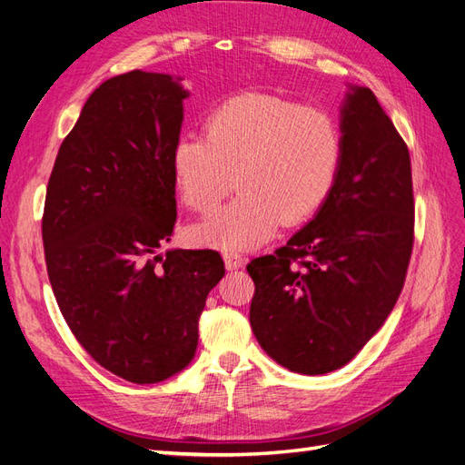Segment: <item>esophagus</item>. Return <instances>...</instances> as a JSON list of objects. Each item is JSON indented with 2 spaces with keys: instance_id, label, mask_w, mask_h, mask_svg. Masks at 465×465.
Segmentation results:
<instances>
[{
  "instance_id": "esophagus-1",
  "label": "esophagus",
  "mask_w": 465,
  "mask_h": 465,
  "mask_svg": "<svg viewBox=\"0 0 465 465\" xmlns=\"http://www.w3.org/2000/svg\"><path fill=\"white\" fill-rule=\"evenodd\" d=\"M242 263H244V260H242V256L241 254H224V267H227L229 272H232V270H238V267H242Z\"/></svg>"
}]
</instances>
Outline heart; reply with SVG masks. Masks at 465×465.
Instances as JSON below:
<instances>
[{
  "label": "heart",
  "mask_w": 465,
  "mask_h": 465,
  "mask_svg": "<svg viewBox=\"0 0 465 465\" xmlns=\"http://www.w3.org/2000/svg\"><path fill=\"white\" fill-rule=\"evenodd\" d=\"M341 163L343 135L330 114L265 93L229 98L205 137L182 135L171 159L182 202L200 213L215 209L236 178L241 193L192 229L195 242L229 252L263 244L279 221L312 219Z\"/></svg>",
  "instance_id": "b5f03b06"
}]
</instances>
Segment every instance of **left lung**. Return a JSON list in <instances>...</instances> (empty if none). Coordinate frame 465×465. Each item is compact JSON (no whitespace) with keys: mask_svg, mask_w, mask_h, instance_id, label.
<instances>
[{"mask_svg":"<svg viewBox=\"0 0 465 465\" xmlns=\"http://www.w3.org/2000/svg\"><path fill=\"white\" fill-rule=\"evenodd\" d=\"M340 116L343 163L330 200L287 246L246 265L258 343L308 376L341 369L382 328L413 250L405 142L369 87L349 85Z\"/></svg>","mask_w":465,"mask_h":465,"instance_id":"1","label":"left lung"}]
</instances>
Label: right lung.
I'll return each mask as SVG.
<instances>
[{"label":"right lung","mask_w":465,"mask_h":465,"mask_svg":"<svg viewBox=\"0 0 465 465\" xmlns=\"http://www.w3.org/2000/svg\"><path fill=\"white\" fill-rule=\"evenodd\" d=\"M180 77L134 69L87 98L48 180L42 241L60 311L87 353L134 384L184 371L219 252L166 250L176 223Z\"/></svg>","instance_id":"obj_1"}]
</instances>
